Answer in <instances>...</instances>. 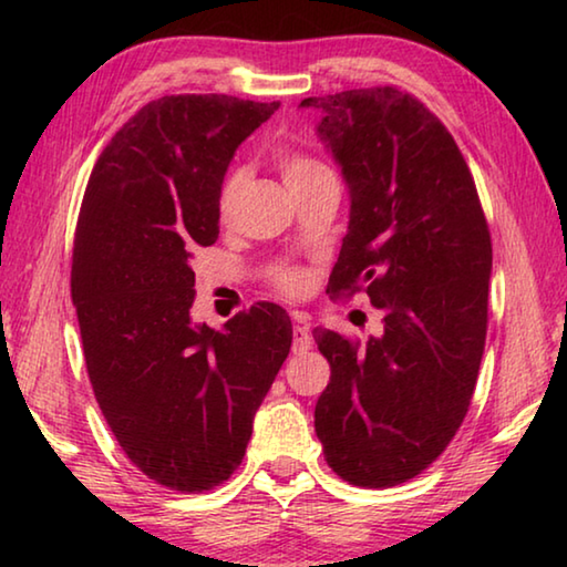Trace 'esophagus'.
I'll list each match as a JSON object with an SVG mask.
<instances>
[{"label":"esophagus","instance_id":"esophagus-1","mask_svg":"<svg viewBox=\"0 0 567 567\" xmlns=\"http://www.w3.org/2000/svg\"><path fill=\"white\" fill-rule=\"evenodd\" d=\"M312 348V334L307 324H295L292 328V352L302 354Z\"/></svg>","mask_w":567,"mask_h":567}]
</instances>
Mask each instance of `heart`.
Instances as JSON below:
<instances>
[{
	"instance_id": "b5f03b06",
	"label": "heart",
	"mask_w": 567,
	"mask_h": 567,
	"mask_svg": "<svg viewBox=\"0 0 567 567\" xmlns=\"http://www.w3.org/2000/svg\"><path fill=\"white\" fill-rule=\"evenodd\" d=\"M277 165H280L282 177L290 189L307 185V182H312L318 177L332 175L330 167L324 165V162H320L318 157L305 155V152H292V150L280 152ZM245 185H247L245 167H233L225 175L223 187H219V197H217V215L223 223H229V219H233L235 209L239 205V197H243V192H245ZM275 285L287 295H297L307 287V275L302 270H277Z\"/></svg>"
}]
</instances>
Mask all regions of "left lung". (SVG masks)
<instances>
[{"label": "left lung", "instance_id": "8db88e82", "mask_svg": "<svg viewBox=\"0 0 567 567\" xmlns=\"http://www.w3.org/2000/svg\"><path fill=\"white\" fill-rule=\"evenodd\" d=\"M350 192L328 292L385 315L364 344L315 328L330 382L315 405L324 460L360 487L420 475L455 437L487 332L493 245L453 134L398 87L307 97Z\"/></svg>", "mask_w": 567, "mask_h": 567}]
</instances>
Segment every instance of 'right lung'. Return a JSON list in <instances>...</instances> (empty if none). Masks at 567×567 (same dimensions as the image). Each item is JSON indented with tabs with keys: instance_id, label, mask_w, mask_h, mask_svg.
<instances>
[{
	"instance_id": "1",
	"label": "right lung",
	"mask_w": 567,
	"mask_h": 567,
	"mask_svg": "<svg viewBox=\"0 0 567 567\" xmlns=\"http://www.w3.org/2000/svg\"><path fill=\"white\" fill-rule=\"evenodd\" d=\"M280 102L169 94L102 150L84 189L72 302L100 410L134 465L179 493L235 473L290 354L292 322L257 302L223 330L195 324L192 257L219 235L235 150Z\"/></svg>"
}]
</instances>
